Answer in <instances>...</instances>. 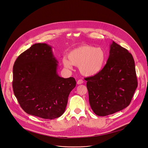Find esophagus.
Instances as JSON below:
<instances>
[{
    "instance_id": "1",
    "label": "esophagus",
    "mask_w": 148,
    "mask_h": 148,
    "mask_svg": "<svg viewBox=\"0 0 148 148\" xmlns=\"http://www.w3.org/2000/svg\"><path fill=\"white\" fill-rule=\"evenodd\" d=\"M83 82H84V81H83V80H82V79H78V80L77 81V84H78V85H79V84H82Z\"/></svg>"
}]
</instances>
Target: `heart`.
I'll use <instances>...</instances> for the list:
<instances>
[{
  "label": "heart",
  "mask_w": 148,
  "mask_h": 148,
  "mask_svg": "<svg viewBox=\"0 0 148 148\" xmlns=\"http://www.w3.org/2000/svg\"><path fill=\"white\" fill-rule=\"evenodd\" d=\"M67 58L62 60L64 66L71 69L72 66L78 67L80 73L86 77H91L99 73L103 69L106 54L101 48L83 45L71 50Z\"/></svg>",
  "instance_id": "b5f03b06"
}]
</instances>
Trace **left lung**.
I'll list each match as a JSON object with an SVG mask.
<instances>
[{"mask_svg": "<svg viewBox=\"0 0 148 148\" xmlns=\"http://www.w3.org/2000/svg\"><path fill=\"white\" fill-rule=\"evenodd\" d=\"M87 87L91 109L98 116H107L127 107L138 87L132 54L114 41L102 71L87 77Z\"/></svg>", "mask_w": 148, "mask_h": 148, "instance_id": "1", "label": "left lung"}]
</instances>
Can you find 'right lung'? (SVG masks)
<instances>
[{"mask_svg":"<svg viewBox=\"0 0 148 148\" xmlns=\"http://www.w3.org/2000/svg\"><path fill=\"white\" fill-rule=\"evenodd\" d=\"M57 66L51 47L46 43L32 45L15 61L13 90L27 114L49 119L64 114L76 81L73 77H60Z\"/></svg>","mask_w":148,"mask_h":148,"instance_id":"1","label":"right lung"}]
</instances>
